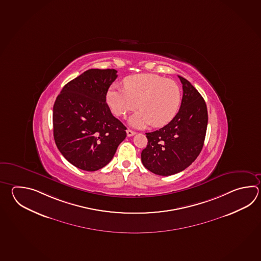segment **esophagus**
I'll return each mask as SVG.
<instances>
[{
  "label": "esophagus",
  "instance_id": "34e87169",
  "mask_svg": "<svg viewBox=\"0 0 261 261\" xmlns=\"http://www.w3.org/2000/svg\"><path fill=\"white\" fill-rule=\"evenodd\" d=\"M126 134H127V137H132V136L136 134V132L133 131V130H131V129H127L126 130Z\"/></svg>",
  "mask_w": 261,
  "mask_h": 261
}]
</instances>
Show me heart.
<instances>
[{
	"mask_svg": "<svg viewBox=\"0 0 261 261\" xmlns=\"http://www.w3.org/2000/svg\"><path fill=\"white\" fill-rule=\"evenodd\" d=\"M124 88L112 86L107 92V104L116 116H125L139 109L130 118V123L144 127L151 123L161 127L170 122L181 104L180 86L175 81L160 75L144 73L129 76L123 80Z\"/></svg>",
	"mask_w": 261,
	"mask_h": 261,
	"instance_id": "obj_1",
	"label": "heart"
}]
</instances>
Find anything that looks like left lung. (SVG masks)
I'll return each mask as SVG.
<instances>
[{
  "instance_id": "1",
  "label": "left lung",
  "mask_w": 261,
  "mask_h": 261,
  "mask_svg": "<svg viewBox=\"0 0 261 261\" xmlns=\"http://www.w3.org/2000/svg\"><path fill=\"white\" fill-rule=\"evenodd\" d=\"M183 96L180 109L165 126L146 133L148 145L141 161L148 170L159 176H171L192 165L203 146L208 114L206 104L193 85L178 76Z\"/></svg>"
}]
</instances>
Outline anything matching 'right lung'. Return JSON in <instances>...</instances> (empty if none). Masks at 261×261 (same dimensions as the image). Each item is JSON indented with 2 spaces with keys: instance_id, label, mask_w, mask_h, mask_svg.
Returning a JSON list of instances; mask_svg holds the SVG:
<instances>
[{
  "instance_id": "1",
  "label": "right lung",
  "mask_w": 261,
  "mask_h": 261,
  "mask_svg": "<svg viewBox=\"0 0 261 261\" xmlns=\"http://www.w3.org/2000/svg\"><path fill=\"white\" fill-rule=\"evenodd\" d=\"M117 76L116 69H88L65 85L54 104L56 145L82 170L108 165L126 137V127L106 103L107 92Z\"/></svg>"
}]
</instances>
